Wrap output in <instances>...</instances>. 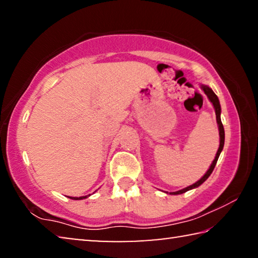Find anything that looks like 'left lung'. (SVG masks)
Instances as JSON below:
<instances>
[{"label": "left lung", "mask_w": 258, "mask_h": 258, "mask_svg": "<svg viewBox=\"0 0 258 258\" xmlns=\"http://www.w3.org/2000/svg\"><path fill=\"white\" fill-rule=\"evenodd\" d=\"M202 89L204 90L205 94L207 95V98L209 99V101H211L213 103L214 106V109H215V113H216V121H217V125H218V131H220V147H218V150L216 152V156H215V159L213 160V163L211 165V167L208 168V171L206 172V174L200 178L199 181H197L196 183H194V184L190 185V186H186L184 187V189L182 190H178L176 192H169L171 195H181V194H184V192L189 191L191 189H195V187L199 186L200 184H203V183L207 180V178L209 177V175H211L212 172L214 171V168H215V165L217 163V159L218 157H220L221 155V151L223 150V147H224V127H223V124H222L221 121V104H220V101H218V98L217 95L213 92V90L211 89V87L207 86V85H202Z\"/></svg>", "instance_id": "1"}]
</instances>
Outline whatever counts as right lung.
<instances>
[{"label":"right lung","mask_w":258,"mask_h":258,"mask_svg":"<svg viewBox=\"0 0 258 258\" xmlns=\"http://www.w3.org/2000/svg\"><path fill=\"white\" fill-rule=\"evenodd\" d=\"M90 196V195H89ZM71 199H74V200H81V199H85L87 198V196H83V197H69Z\"/></svg>","instance_id":"right-lung-1"}]
</instances>
